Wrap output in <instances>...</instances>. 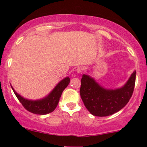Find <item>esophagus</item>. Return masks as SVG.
Instances as JSON below:
<instances>
[{"instance_id": "obj_1", "label": "esophagus", "mask_w": 147, "mask_h": 147, "mask_svg": "<svg viewBox=\"0 0 147 147\" xmlns=\"http://www.w3.org/2000/svg\"><path fill=\"white\" fill-rule=\"evenodd\" d=\"M76 71L78 72V73H82L84 71V69L82 67H78V68L76 69Z\"/></svg>"}]
</instances>
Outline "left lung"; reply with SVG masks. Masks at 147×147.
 <instances>
[{"label": "left lung", "mask_w": 147, "mask_h": 147, "mask_svg": "<svg viewBox=\"0 0 147 147\" xmlns=\"http://www.w3.org/2000/svg\"><path fill=\"white\" fill-rule=\"evenodd\" d=\"M136 71L133 72L127 83L116 90H107L99 86L88 75H84L81 80L80 96L88 111L99 117L117 113L129 102L134 90Z\"/></svg>", "instance_id": "left-lung-1"}]
</instances>
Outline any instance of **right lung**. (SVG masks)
Returning a JSON list of instances; mask_svg holds the SVG:
<instances>
[{"label": "right lung", "mask_w": 147, "mask_h": 147, "mask_svg": "<svg viewBox=\"0 0 147 147\" xmlns=\"http://www.w3.org/2000/svg\"><path fill=\"white\" fill-rule=\"evenodd\" d=\"M69 83H70L69 77L63 79L57 84V86L50 92L48 97L41 100L36 101L28 100V99L23 98L21 95L16 93L12 87L11 88L19 102L21 103L22 105L27 111L37 115H45L52 112L56 109L62 92L64 89L68 86Z\"/></svg>", "instance_id": "add662e5"}]
</instances>
